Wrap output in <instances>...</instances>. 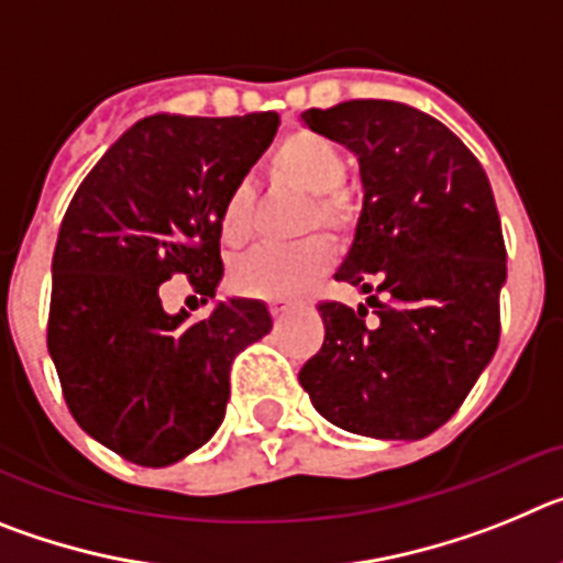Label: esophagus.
I'll use <instances>...</instances> for the list:
<instances>
[{
	"label": "esophagus",
	"instance_id": "obj_1",
	"mask_svg": "<svg viewBox=\"0 0 563 563\" xmlns=\"http://www.w3.org/2000/svg\"><path fill=\"white\" fill-rule=\"evenodd\" d=\"M287 312H290V305H285V301H273V305H271V316L273 318H285Z\"/></svg>",
	"mask_w": 563,
	"mask_h": 563
}]
</instances>
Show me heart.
I'll return each mask as SVG.
<instances>
[{
  "instance_id": "heart-1",
  "label": "heart",
  "mask_w": 563,
  "mask_h": 563,
  "mask_svg": "<svg viewBox=\"0 0 563 563\" xmlns=\"http://www.w3.org/2000/svg\"><path fill=\"white\" fill-rule=\"evenodd\" d=\"M346 154L338 143L310 129H296L285 134L267 154V172L278 183L296 186L312 194V208L307 211V228L324 225L332 233H346L355 225L357 208L346 180ZM253 191L247 183H239L228 194L220 213L222 242L239 245L251 233ZM332 265V245L324 236H310L296 245H258L233 262L231 278L242 292L258 298H296Z\"/></svg>"
}]
</instances>
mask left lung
<instances>
[{
    "label": "left lung",
    "mask_w": 563,
    "mask_h": 563,
    "mask_svg": "<svg viewBox=\"0 0 563 563\" xmlns=\"http://www.w3.org/2000/svg\"><path fill=\"white\" fill-rule=\"evenodd\" d=\"M312 132L357 154L363 211L338 282L366 305L321 301L324 343L298 372L321 417L377 440H420L474 389L499 346L507 253L471 148L397 101L307 109Z\"/></svg>",
    "instance_id": "8db88e82"
}]
</instances>
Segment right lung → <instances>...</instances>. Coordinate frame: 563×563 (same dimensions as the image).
<instances>
[{"label": "right lung", "mask_w": 563, "mask_h": 563, "mask_svg": "<svg viewBox=\"0 0 563 563\" xmlns=\"http://www.w3.org/2000/svg\"><path fill=\"white\" fill-rule=\"evenodd\" d=\"M276 129V112L143 118L64 213L47 350L69 415L134 465H172L206 445L225 417L233 357L271 332L253 298H228L188 324L186 310H163L161 285L183 273L202 301L213 298L222 206Z\"/></svg>", "instance_id": "add662e5"}]
</instances>
